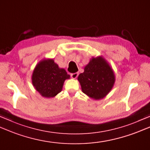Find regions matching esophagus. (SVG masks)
Wrapping results in <instances>:
<instances>
[{
    "mask_svg": "<svg viewBox=\"0 0 150 150\" xmlns=\"http://www.w3.org/2000/svg\"><path fill=\"white\" fill-rule=\"evenodd\" d=\"M78 75L79 73H71V77L73 79H75L76 78H77L78 77Z\"/></svg>",
    "mask_w": 150,
    "mask_h": 150,
    "instance_id": "esophagus-1",
    "label": "esophagus"
}]
</instances>
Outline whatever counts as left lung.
Instances as JSON below:
<instances>
[{
	"instance_id": "left-lung-1",
	"label": "left lung",
	"mask_w": 150,
	"mask_h": 150,
	"mask_svg": "<svg viewBox=\"0 0 150 150\" xmlns=\"http://www.w3.org/2000/svg\"><path fill=\"white\" fill-rule=\"evenodd\" d=\"M77 79L84 93L93 99L99 100L112 89L116 78L108 62L99 56L91 58Z\"/></svg>"
}]
</instances>
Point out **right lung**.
Instances as JSON below:
<instances>
[{"label": "right lung", "mask_w": 150, "mask_h": 150, "mask_svg": "<svg viewBox=\"0 0 150 150\" xmlns=\"http://www.w3.org/2000/svg\"><path fill=\"white\" fill-rule=\"evenodd\" d=\"M70 75L64 68H60L53 59L40 61L33 70L32 83L34 88L43 98H54L62 90L63 85Z\"/></svg>", "instance_id": "add662e5"}]
</instances>
